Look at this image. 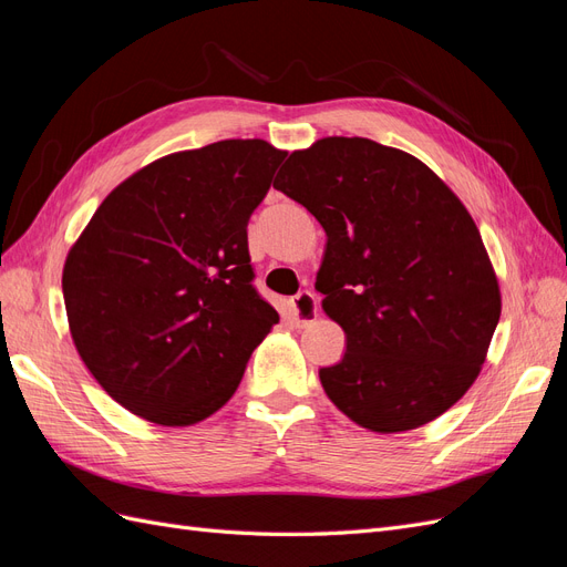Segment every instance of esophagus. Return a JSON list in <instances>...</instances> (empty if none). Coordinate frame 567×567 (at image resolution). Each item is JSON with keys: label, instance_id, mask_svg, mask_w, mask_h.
Instances as JSON below:
<instances>
[{"label": "esophagus", "instance_id": "1", "mask_svg": "<svg viewBox=\"0 0 567 567\" xmlns=\"http://www.w3.org/2000/svg\"><path fill=\"white\" fill-rule=\"evenodd\" d=\"M319 315V302L315 298L312 290H300V293L290 300V317H293L296 323H310Z\"/></svg>", "mask_w": 567, "mask_h": 567}]
</instances>
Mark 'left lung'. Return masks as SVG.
Segmentation results:
<instances>
[{
  "label": "left lung",
  "instance_id": "left-lung-1",
  "mask_svg": "<svg viewBox=\"0 0 567 567\" xmlns=\"http://www.w3.org/2000/svg\"><path fill=\"white\" fill-rule=\"evenodd\" d=\"M274 188L326 231L321 307L346 354L319 369L329 400L373 433L431 423L483 369L502 315L473 217L431 167L364 136L293 151Z\"/></svg>",
  "mask_w": 567,
  "mask_h": 567
}]
</instances>
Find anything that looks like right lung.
<instances>
[{"instance_id": "obj_1", "label": "right lung", "mask_w": 567, "mask_h": 567, "mask_svg": "<svg viewBox=\"0 0 567 567\" xmlns=\"http://www.w3.org/2000/svg\"><path fill=\"white\" fill-rule=\"evenodd\" d=\"M284 158L262 140L165 156L115 186L68 252L73 342L132 414L208 419L279 321L252 286L248 219Z\"/></svg>"}]
</instances>
